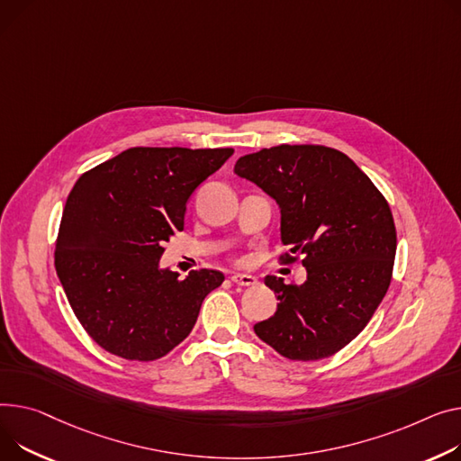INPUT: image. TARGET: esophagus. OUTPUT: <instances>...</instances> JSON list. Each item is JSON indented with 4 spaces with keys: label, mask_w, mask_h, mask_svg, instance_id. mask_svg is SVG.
Returning <instances> with one entry per match:
<instances>
[{
    "label": "esophagus",
    "mask_w": 461,
    "mask_h": 461,
    "mask_svg": "<svg viewBox=\"0 0 461 461\" xmlns=\"http://www.w3.org/2000/svg\"><path fill=\"white\" fill-rule=\"evenodd\" d=\"M231 282L235 285H240V287H250V285L258 284L256 276H252V274H233L231 276Z\"/></svg>",
    "instance_id": "esophagus-1"
}]
</instances>
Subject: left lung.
Here are the masks:
<instances>
[{
    "mask_svg": "<svg viewBox=\"0 0 461 461\" xmlns=\"http://www.w3.org/2000/svg\"><path fill=\"white\" fill-rule=\"evenodd\" d=\"M233 172L280 205L285 263L302 256L308 280L284 284L274 317L254 326L261 341L294 361H317L347 347L385 296L396 230L384 194L343 151L280 144L239 158Z\"/></svg>",
    "mask_w": 461,
    "mask_h": 461,
    "instance_id": "obj_1",
    "label": "left lung"
}]
</instances>
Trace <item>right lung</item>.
Wrapping results in <instances>:
<instances>
[{
    "label": "right lung",
    "mask_w": 461,
    "mask_h": 461,
    "mask_svg": "<svg viewBox=\"0 0 461 461\" xmlns=\"http://www.w3.org/2000/svg\"><path fill=\"white\" fill-rule=\"evenodd\" d=\"M233 148H130L85 172L68 194L55 244V270L85 331L124 359L153 361L196 324L219 270L187 278L159 268L183 230L187 200Z\"/></svg>",
    "instance_id": "add662e5"
}]
</instances>
